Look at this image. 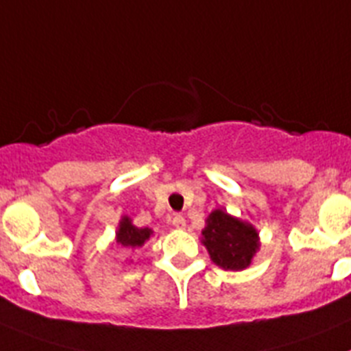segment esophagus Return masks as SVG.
<instances>
[{
	"label": "esophagus",
	"instance_id": "1",
	"mask_svg": "<svg viewBox=\"0 0 351 351\" xmlns=\"http://www.w3.org/2000/svg\"><path fill=\"white\" fill-rule=\"evenodd\" d=\"M172 226L176 227V229H184V227H186V220H184L182 215H173Z\"/></svg>",
	"mask_w": 351,
	"mask_h": 351
}]
</instances>
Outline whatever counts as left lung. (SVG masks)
<instances>
[{
  "label": "left lung",
  "instance_id": "left-lung-1",
  "mask_svg": "<svg viewBox=\"0 0 351 351\" xmlns=\"http://www.w3.org/2000/svg\"><path fill=\"white\" fill-rule=\"evenodd\" d=\"M202 243L215 265L239 271L252 263L259 248V234L248 221L230 217L223 209H215L206 220Z\"/></svg>",
  "mask_w": 351,
  "mask_h": 351
}]
</instances>
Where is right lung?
<instances>
[{
	"instance_id": "obj_1",
	"label": "right lung",
	"mask_w": 351,
	"mask_h": 351,
	"mask_svg": "<svg viewBox=\"0 0 351 351\" xmlns=\"http://www.w3.org/2000/svg\"><path fill=\"white\" fill-rule=\"evenodd\" d=\"M152 236V230L149 227H136L131 223V218L124 217L119 223L117 230V243L125 248H138L145 243Z\"/></svg>"
}]
</instances>
